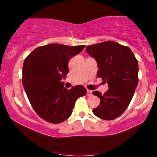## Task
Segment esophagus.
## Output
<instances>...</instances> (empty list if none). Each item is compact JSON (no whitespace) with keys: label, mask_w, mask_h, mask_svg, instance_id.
<instances>
[{"label":"esophagus","mask_w":157,"mask_h":157,"mask_svg":"<svg viewBox=\"0 0 157 157\" xmlns=\"http://www.w3.org/2000/svg\"><path fill=\"white\" fill-rule=\"evenodd\" d=\"M86 94H87V96H91L92 95V91H90V90H87V93H86Z\"/></svg>","instance_id":"1"}]
</instances>
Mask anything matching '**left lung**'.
I'll use <instances>...</instances> for the list:
<instances>
[{"instance_id": "left-lung-1", "label": "left lung", "mask_w": 157, "mask_h": 157, "mask_svg": "<svg viewBox=\"0 0 157 157\" xmlns=\"http://www.w3.org/2000/svg\"><path fill=\"white\" fill-rule=\"evenodd\" d=\"M86 51L97 60V77L109 85L104 94L93 91L100 99L94 114L102 120H114L125 111L134 96L139 81L138 61L130 48L113 41L88 46Z\"/></svg>"}]
</instances>
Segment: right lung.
<instances>
[{
  "instance_id": "add662e5",
  "label": "right lung",
  "mask_w": 157,
  "mask_h": 157,
  "mask_svg": "<svg viewBox=\"0 0 157 157\" xmlns=\"http://www.w3.org/2000/svg\"><path fill=\"white\" fill-rule=\"evenodd\" d=\"M85 46L48 44L36 48L25 59L23 88L33 109L46 121L58 124L67 120L76 100L86 94L82 85L68 90L60 81L68 73V61Z\"/></svg>"
}]
</instances>
